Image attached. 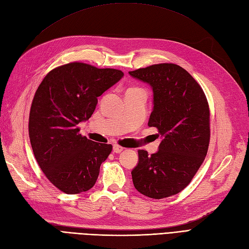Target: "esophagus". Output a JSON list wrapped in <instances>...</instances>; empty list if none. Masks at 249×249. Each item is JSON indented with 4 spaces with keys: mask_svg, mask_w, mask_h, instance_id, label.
Returning a JSON list of instances; mask_svg holds the SVG:
<instances>
[{
    "mask_svg": "<svg viewBox=\"0 0 249 249\" xmlns=\"http://www.w3.org/2000/svg\"><path fill=\"white\" fill-rule=\"evenodd\" d=\"M124 149V147H122V146H119L118 144H114V145H113V152H114V153H116V154H119V153H122Z\"/></svg>",
    "mask_w": 249,
    "mask_h": 249,
    "instance_id": "34e87169",
    "label": "esophagus"
}]
</instances>
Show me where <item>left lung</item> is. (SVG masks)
Returning <instances> with one entry per match:
<instances>
[{"label":"left lung","instance_id":"8db88e82","mask_svg":"<svg viewBox=\"0 0 249 249\" xmlns=\"http://www.w3.org/2000/svg\"><path fill=\"white\" fill-rule=\"evenodd\" d=\"M153 89L148 126L159 131V150H138L132 170L135 188L150 198L171 196L189 185L205 160L210 141V111L201 87L183 67L155 64L129 71Z\"/></svg>","mask_w":249,"mask_h":249}]
</instances>
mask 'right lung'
Returning a JSON list of instances; mask_svg holds the SVG:
<instances>
[{"label":"right lung","instance_id":"obj_1","mask_svg":"<svg viewBox=\"0 0 249 249\" xmlns=\"http://www.w3.org/2000/svg\"><path fill=\"white\" fill-rule=\"evenodd\" d=\"M123 77L122 71L72 62L51 71L36 90L30 142L44 175L66 194L91 189L111 153V144L82 136L78 124L91 117L97 97Z\"/></svg>","mask_w":249,"mask_h":249}]
</instances>
